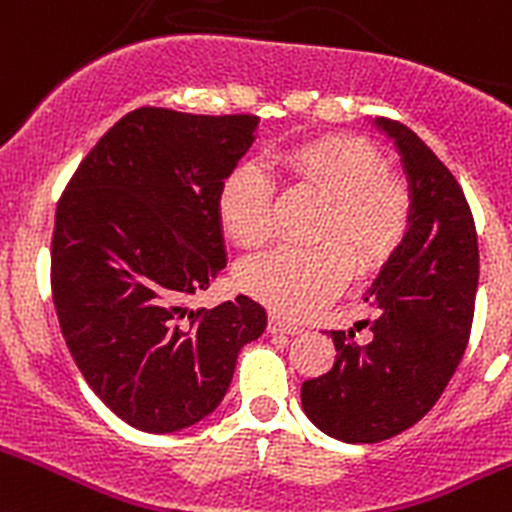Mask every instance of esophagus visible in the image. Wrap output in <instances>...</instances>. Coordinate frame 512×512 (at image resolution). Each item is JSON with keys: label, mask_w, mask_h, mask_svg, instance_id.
Wrapping results in <instances>:
<instances>
[{"label": "esophagus", "mask_w": 512, "mask_h": 512, "mask_svg": "<svg viewBox=\"0 0 512 512\" xmlns=\"http://www.w3.org/2000/svg\"><path fill=\"white\" fill-rule=\"evenodd\" d=\"M267 327H270L272 335H297V332H300V327L292 325V322L280 320V317H270V325Z\"/></svg>", "instance_id": "1"}]
</instances>
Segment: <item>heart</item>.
<instances>
[{
  "label": "heart",
  "instance_id": "b5f03b06",
  "mask_svg": "<svg viewBox=\"0 0 512 512\" xmlns=\"http://www.w3.org/2000/svg\"><path fill=\"white\" fill-rule=\"evenodd\" d=\"M267 165L297 187L325 195L310 247H275L240 267V285L287 317H302L337 295L357 272H372L403 242L410 195L388 175L380 152L355 137H327L270 152ZM275 187L255 162L232 167L217 190V217L237 245L257 247L272 235Z\"/></svg>",
  "mask_w": 512,
  "mask_h": 512
}]
</instances>
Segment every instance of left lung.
I'll return each mask as SVG.
<instances>
[{
  "instance_id": "1",
  "label": "left lung",
  "mask_w": 512,
  "mask_h": 512,
  "mask_svg": "<svg viewBox=\"0 0 512 512\" xmlns=\"http://www.w3.org/2000/svg\"><path fill=\"white\" fill-rule=\"evenodd\" d=\"M393 140L410 192L403 242L365 292L377 315L365 342L332 330L335 365L302 382V410L330 438L380 443L413 428L443 395L468 347L478 292V235L468 200L428 145L393 119H372ZM360 327V325H355Z\"/></svg>"
}]
</instances>
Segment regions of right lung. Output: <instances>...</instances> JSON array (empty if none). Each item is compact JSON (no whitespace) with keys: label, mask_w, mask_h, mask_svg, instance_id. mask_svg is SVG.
Instances as JSON below:
<instances>
[{"label":"right lung","mask_w":512,"mask_h":512,"mask_svg":"<svg viewBox=\"0 0 512 512\" xmlns=\"http://www.w3.org/2000/svg\"><path fill=\"white\" fill-rule=\"evenodd\" d=\"M252 114L142 107L94 145L57 205L52 297L89 388L145 433L200 423L267 327L237 295L190 310L227 265L217 190L257 140Z\"/></svg>","instance_id":"right-lung-1"}]
</instances>
